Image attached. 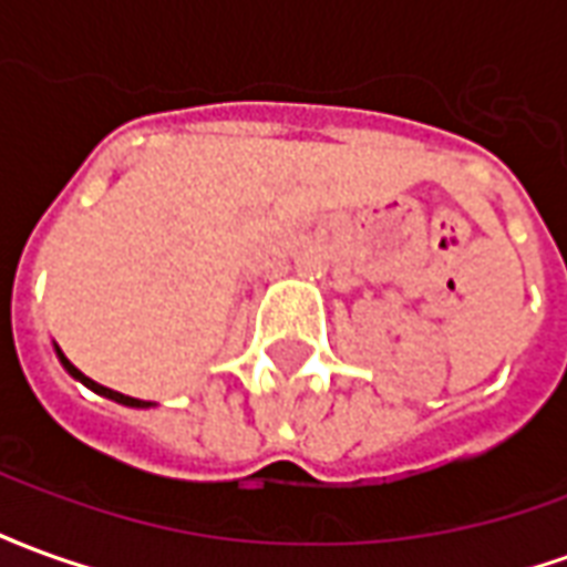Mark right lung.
<instances>
[{
    "instance_id": "obj_1",
    "label": "right lung",
    "mask_w": 567,
    "mask_h": 567,
    "mask_svg": "<svg viewBox=\"0 0 567 567\" xmlns=\"http://www.w3.org/2000/svg\"><path fill=\"white\" fill-rule=\"evenodd\" d=\"M56 355H60V361H63V368H66L69 373L75 377V380L84 382V385H87V389H93V392H96V394H105V398H112V401H117V404H127V406H151V401H136V398H127V394L112 392V389H105V385H100V382H93L91 377H84V373H81V370L75 368V364H72V361H69V358L63 355V352H60V349H56Z\"/></svg>"
}]
</instances>
